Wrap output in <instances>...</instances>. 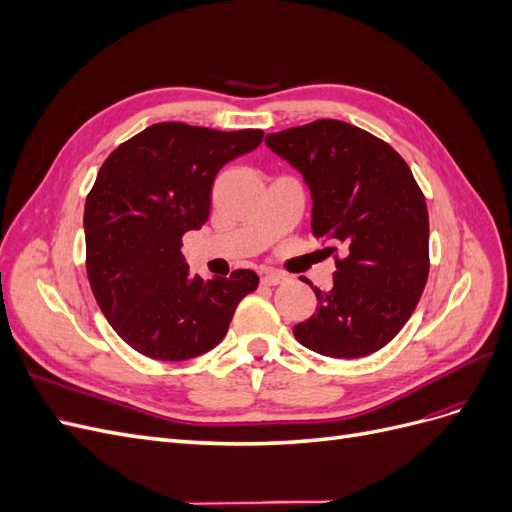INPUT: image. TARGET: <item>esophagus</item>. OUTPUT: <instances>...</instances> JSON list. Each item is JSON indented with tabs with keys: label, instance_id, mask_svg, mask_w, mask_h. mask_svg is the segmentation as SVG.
<instances>
[{
	"label": "esophagus",
	"instance_id": "esophagus-1",
	"mask_svg": "<svg viewBox=\"0 0 512 512\" xmlns=\"http://www.w3.org/2000/svg\"><path fill=\"white\" fill-rule=\"evenodd\" d=\"M284 280H286V275L280 273V271H275V269H265L260 273V282L267 284V286H277V284H282Z\"/></svg>",
	"mask_w": 512,
	"mask_h": 512
}]
</instances>
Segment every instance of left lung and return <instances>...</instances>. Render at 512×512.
Masks as SVG:
<instances>
[{
	"label": "left lung",
	"mask_w": 512,
	"mask_h": 512,
	"mask_svg": "<svg viewBox=\"0 0 512 512\" xmlns=\"http://www.w3.org/2000/svg\"><path fill=\"white\" fill-rule=\"evenodd\" d=\"M265 143L309 188L314 237L344 250L329 292L309 284L318 307L294 337L333 359L380 350L412 316L429 273V215L412 170L391 145L337 119L267 134Z\"/></svg>",
	"instance_id": "left-lung-1"
}]
</instances>
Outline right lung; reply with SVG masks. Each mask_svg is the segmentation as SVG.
I'll return each mask as SVG.
<instances>
[{
	"mask_svg": "<svg viewBox=\"0 0 512 512\" xmlns=\"http://www.w3.org/2000/svg\"><path fill=\"white\" fill-rule=\"evenodd\" d=\"M262 136L164 121L102 164L85 200L87 277L102 314L136 352L158 361L209 352L239 301L256 290L250 269L207 282L192 275L181 237L207 222L220 168L256 149Z\"/></svg>",
	"mask_w": 512,
	"mask_h": 512,
	"instance_id": "add662e5",
	"label": "right lung"
}]
</instances>
